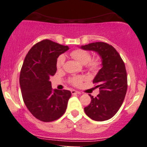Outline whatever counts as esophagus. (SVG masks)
Returning a JSON list of instances; mask_svg holds the SVG:
<instances>
[{
    "instance_id": "esophagus-1",
    "label": "esophagus",
    "mask_w": 147,
    "mask_h": 147,
    "mask_svg": "<svg viewBox=\"0 0 147 147\" xmlns=\"http://www.w3.org/2000/svg\"><path fill=\"white\" fill-rule=\"evenodd\" d=\"M71 93H72V94H80V92L76 90H72L71 91Z\"/></svg>"
}]
</instances>
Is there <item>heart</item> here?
<instances>
[{
  "instance_id": "b5f03b06",
  "label": "heart",
  "mask_w": 147,
  "mask_h": 147,
  "mask_svg": "<svg viewBox=\"0 0 147 147\" xmlns=\"http://www.w3.org/2000/svg\"><path fill=\"white\" fill-rule=\"evenodd\" d=\"M70 55L80 62L81 64L86 65L90 70L95 71L98 70L101 67V61L99 57H96L92 58L90 52L84 49H75L70 53ZM65 62V56L63 54H61L58 57L56 61V67L58 69H61L64 67ZM84 80L83 76H73L69 78V82L75 86L81 85L82 82Z\"/></svg>"
}]
</instances>
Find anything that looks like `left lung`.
Instances as JSON below:
<instances>
[{
	"label": "left lung",
	"mask_w": 147,
	"mask_h": 147,
	"mask_svg": "<svg viewBox=\"0 0 147 147\" xmlns=\"http://www.w3.org/2000/svg\"><path fill=\"white\" fill-rule=\"evenodd\" d=\"M82 49L96 52L101 58L102 67L93 82L99 89V94L84 108L87 116L96 121H104L115 115L124 101L127 89L125 63L116 50L104 42H95L82 46Z\"/></svg>",
	"instance_id": "obj_1"
}]
</instances>
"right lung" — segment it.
<instances>
[{
	"label": "right lung",
	"mask_w": 147,
	"mask_h": 147,
	"mask_svg": "<svg viewBox=\"0 0 147 147\" xmlns=\"http://www.w3.org/2000/svg\"><path fill=\"white\" fill-rule=\"evenodd\" d=\"M69 49L49 39L34 45L27 54L20 75L23 100L31 113L43 122L58 120L65 112L69 90L53 89L50 78L57 70L58 57Z\"/></svg>",
	"instance_id": "1"
}]
</instances>
